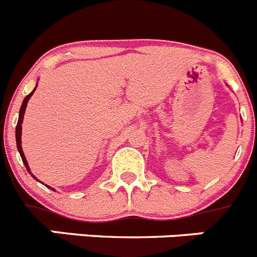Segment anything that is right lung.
I'll return each instance as SVG.
<instances>
[{
  "label": "right lung",
  "instance_id": "add662e5",
  "mask_svg": "<svg viewBox=\"0 0 257 257\" xmlns=\"http://www.w3.org/2000/svg\"><path fill=\"white\" fill-rule=\"evenodd\" d=\"M37 86H38V85H37ZM37 86H35L34 90L31 91V92L29 93L28 96H26L25 99H24L23 105H21V107H20V111H19V120H18V125H16V146H18V151H19V153H20V156H21V160H23L24 165H25V167H26V170H28L29 174H31L30 167H29L28 161H26V158H25V155H24L23 147H21V131H23V126H21V124H23V120H24V114H25L26 106H28V101H29V100H30L31 96H33V93H34V91L37 90ZM31 176L34 177L35 180H38L37 177H35L34 175H33V174H31ZM47 188H49V189H52V190H54V189L50 188V186H48V185H47Z\"/></svg>",
  "mask_w": 257,
  "mask_h": 257
}]
</instances>
